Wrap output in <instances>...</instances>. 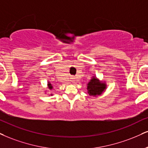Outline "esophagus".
<instances>
[{"label": "esophagus", "mask_w": 148, "mask_h": 148, "mask_svg": "<svg viewBox=\"0 0 148 148\" xmlns=\"http://www.w3.org/2000/svg\"><path fill=\"white\" fill-rule=\"evenodd\" d=\"M72 79H73V81H75V80H76L75 78H72Z\"/></svg>", "instance_id": "34e87169"}]
</instances>
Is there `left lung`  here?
Masks as SVG:
<instances>
[{
	"label": "left lung",
	"instance_id": "1",
	"mask_svg": "<svg viewBox=\"0 0 148 148\" xmlns=\"http://www.w3.org/2000/svg\"><path fill=\"white\" fill-rule=\"evenodd\" d=\"M105 88H106V85L104 83H99L96 78L92 79L90 83L88 84V94L93 97H96V96L100 95L102 94Z\"/></svg>",
	"mask_w": 148,
	"mask_h": 148
}]
</instances>
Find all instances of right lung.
<instances>
[{
	"label": "right lung",
	"instance_id": "add662e5",
	"mask_svg": "<svg viewBox=\"0 0 148 148\" xmlns=\"http://www.w3.org/2000/svg\"><path fill=\"white\" fill-rule=\"evenodd\" d=\"M48 86H49V88L50 89V90L52 89V86H51V85L50 84V83H48Z\"/></svg>",
	"mask_w": 148,
	"mask_h": 148
}]
</instances>
